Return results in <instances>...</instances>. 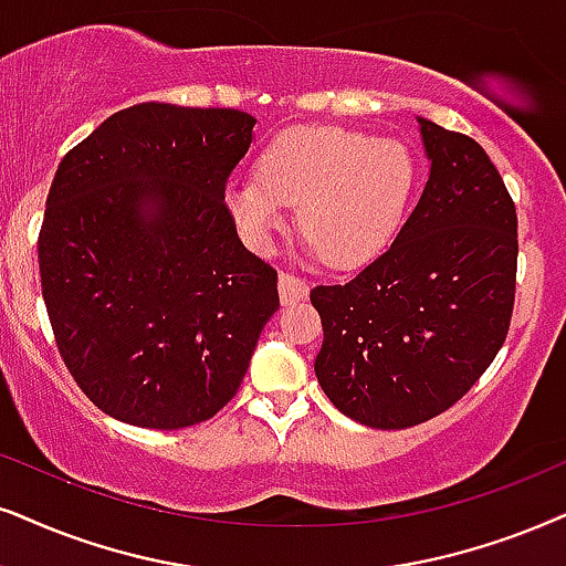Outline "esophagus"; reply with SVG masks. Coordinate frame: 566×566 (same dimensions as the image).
<instances>
[{"label":"esophagus","mask_w":566,"mask_h":566,"mask_svg":"<svg viewBox=\"0 0 566 566\" xmlns=\"http://www.w3.org/2000/svg\"><path fill=\"white\" fill-rule=\"evenodd\" d=\"M307 287L305 279H300L295 274H279V297H282V305H297L307 297Z\"/></svg>","instance_id":"34e87169"}]
</instances>
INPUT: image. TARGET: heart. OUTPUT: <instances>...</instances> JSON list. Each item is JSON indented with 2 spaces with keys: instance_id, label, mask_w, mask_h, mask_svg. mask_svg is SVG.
Masks as SVG:
<instances>
[{
  "instance_id": "1",
  "label": "heart",
  "mask_w": 566,
  "mask_h": 566,
  "mask_svg": "<svg viewBox=\"0 0 566 566\" xmlns=\"http://www.w3.org/2000/svg\"><path fill=\"white\" fill-rule=\"evenodd\" d=\"M418 180V159L402 140L305 125L274 135L255 159V177L227 182L224 206L253 248H266L284 206H297L311 248L332 266L349 269L391 245Z\"/></svg>"
}]
</instances>
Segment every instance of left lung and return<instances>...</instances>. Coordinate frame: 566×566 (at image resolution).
<instances>
[{"instance_id":"1","label":"left lung","mask_w":566,"mask_h":566,"mask_svg":"<svg viewBox=\"0 0 566 566\" xmlns=\"http://www.w3.org/2000/svg\"><path fill=\"white\" fill-rule=\"evenodd\" d=\"M431 175L386 253L347 284H318L321 389L357 423L397 431L449 410L510 332L517 213L473 138L418 117Z\"/></svg>"}]
</instances>
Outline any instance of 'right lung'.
I'll list each match as a JSON object with an SVG mask.
<instances>
[{"mask_svg":"<svg viewBox=\"0 0 566 566\" xmlns=\"http://www.w3.org/2000/svg\"><path fill=\"white\" fill-rule=\"evenodd\" d=\"M253 125L238 109L135 104L56 167L41 292L64 366L123 423L213 418L279 311L276 271L242 245L224 206Z\"/></svg>","mask_w":566,"mask_h":566,"instance_id":"obj_1","label":"right lung"}]
</instances>
